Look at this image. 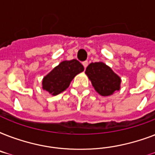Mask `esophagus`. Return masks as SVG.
Masks as SVG:
<instances>
[{
    "label": "esophagus",
    "instance_id": "34e87169",
    "mask_svg": "<svg viewBox=\"0 0 155 155\" xmlns=\"http://www.w3.org/2000/svg\"><path fill=\"white\" fill-rule=\"evenodd\" d=\"M87 64H88V62H87V61H84V62H83V65H84V68H87Z\"/></svg>",
    "mask_w": 155,
    "mask_h": 155
}]
</instances>
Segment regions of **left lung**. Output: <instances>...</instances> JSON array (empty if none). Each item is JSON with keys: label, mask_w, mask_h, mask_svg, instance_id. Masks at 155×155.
<instances>
[{"label": "left lung", "mask_w": 155, "mask_h": 155, "mask_svg": "<svg viewBox=\"0 0 155 155\" xmlns=\"http://www.w3.org/2000/svg\"><path fill=\"white\" fill-rule=\"evenodd\" d=\"M85 73L95 90L101 96H110L120 89V77L104 63H90Z\"/></svg>", "instance_id": "1"}]
</instances>
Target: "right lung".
Returning <instances> with one entry per match:
<instances>
[{
    "instance_id": "right-lung-1",
    "label": "right lung",
    "mask_w": 155,
    "mask_h": 155,
    "mask_svg": "<svg viewBox=\"0 0 155 155\" xmlns=\"http://www.w3.org/2000/svg\"><path fill=\"white\" fill-rule=\"evenodd\" d=\"M84 66L76 59L63 61L43 78L42 88L56 96L65 91L75 75L84 71Z\"/></svg>"
}]
</instances>
